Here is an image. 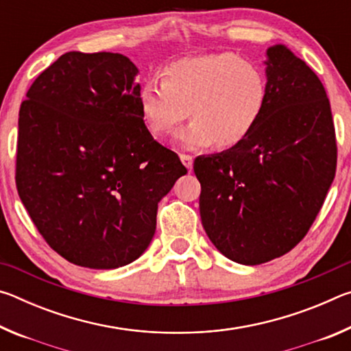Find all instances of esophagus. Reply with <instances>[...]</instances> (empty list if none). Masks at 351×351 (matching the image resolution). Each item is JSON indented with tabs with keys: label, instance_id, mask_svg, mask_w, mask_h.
<instances>
[{
	"label": "esophagus",
	"instance_id": "1",
	"mask_svg": "<svg viewBox=\"0 0 351 351\" xmlns=\"http://www.w3.org/2000/svg\"><path fill=\"white\" fill-rule=\"evenodd\" d=\"M180 158H181V162L186 165L189 170H192V167H193V158L190 156V154H180Z\"/></svg>",
	"mask_w": 351,
	"mask_h": 351
}]
</instances>
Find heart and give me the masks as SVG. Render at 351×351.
Here are the masks:
<instances>
[{
    "label": "heart",
    "mask_w": 351,
    "mask_h": 351,
    "mask_svg": "<svg viewBox=\"0 0 351 351\" xmlns=\"http://www.w3.org/2000/svg\"><path fill=\"white\" fill-rule=\"evenodd\" d=\"M268 102V79L255 63L230 52L184 58L142 83L139 110L154 136L193 119L175 134L184 150H199L217 142L234 147L257 127Z\"/></svg>",
    "instance_id": "b5f03b06"
}]
</instances>
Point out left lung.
Here are the masks:
<instances>
[{
  "instance_id": "8db88e82",
  "label": "left lung",
  "mask_w": 351,
  "mask_h": 351,
  "mask_svg": "<svg viewBox=\"0 0 351 351\" xmlns=\"http://www.w3.org/2000/svg\"><path fill=\"white\" fill-rule=\"evenodd\" d=\"M268 102L247 138L193 170L199 215L224 257L261 265L310 230L336 173V134L319 77L285 45L266 51Z\"/></svg>"
}]
</instances>
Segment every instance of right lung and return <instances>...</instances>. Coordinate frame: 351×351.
I'll return each instance as SVG.
<instances>
[{
  "mask_svg": "<svg viewBox=\"0 0 351 351\" xmlns=\"http://www.w3.org/2000/svg\"><path fill=\"white\" fill-rule=\"evenodd\" d=\"M138 73L122 54L66 52L20 108L19 195L47 245L83 268L139 258L158 203L187 173L145 127Z\"/></svg>",
  "mask_w": 351,
  "mask_h": 351,
  "instance_id": "add662e5",
  "label": "right lung"
}]
</instances>
